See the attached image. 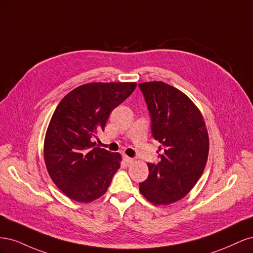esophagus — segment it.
I'll return each instance as SVG.
<instances>
[{
    "label": "esophagus",
    "instance_id": "obj_1",
    "mask_svg": "<svg viewBox=\"0 0 253 253\" xmlns=\"http://www.w3.org/2000/svg\"><path fill=\"white\" fill-rule=\"evenodd\" d=\"M124 160H125V163H126L127 165L134 163V158H131V157H128V156H126V155L124 156Z\"/></svg>",
    "mask_w": 253,
    "mask_h": 253
}]
</instances>
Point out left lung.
I'll return each instance as SVG.
<instances>
[{"instance_id": "left-lung-1", "label": "left lung", "mask_w": 253, "mask_h": 253, "mask_svg": "<svg viewBox=\"0 0 253 253\" xmlns=\"http://www.w3.org/2000/svg\"><path fill=\"white\" fill-rule=\"evenodd\" d=\"M152 117V134L164 150L157 165L148 164L140 193L155 206L185 197L208 160L209 135L200 109L181 90L162 81L139 83Z\"/></svg>"}]
</instances>
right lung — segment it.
<instances>
[{"instance_id":"right-lung-1","label":"right lung","mask_w":253,"mask_h":253,"mask_svg":"<svg viewBox=\"0 0 253 253\" xmlns=\"http://www.w3.org/2000/svg\"><path fill=\"white\" fill-rule=\"evenodd\" d=\"M136 82H91L64 96L44 139V162L53 183L79 203L101 197L121 163L120 153L97 147L109 115L131 95Z\"/></svg>"}]
</instances>
